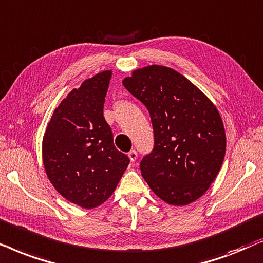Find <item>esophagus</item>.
I'll list each match as a JSON object with an SVG mask.
<instances>
[{
	"mask_svg": "<svg viewBox=\"0 0 263 263\" xmlns=\"http://www.w3.org/2000/svg\"><path fill=\"white\" fill-rule=\"evenodd\" d=\"M128 157H129V160H131V162H135V161L137 160L138 154H137V152H136V150H131V152L128 153Z\"/></svg>",
	"mask_w": 263,
	"mask_h": 263,
	"instance_id": "34e87169",
	"label": "esophagus"
}]
</instances>
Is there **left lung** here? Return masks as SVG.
I'll use <instances>...</instances> for the list:
<instances>
[{"instance_id": "obj_1", "label": "left lung", "mask_w": 263, "mask_h": 263, "mask_svg": "<svg viewBox=\"0 0 263 263\" xmlns=\"http://www.w3.org/2000/svg\"><path fill=\"white\" fill-rule=\"evenodd\" d=\"M122 84L152 119L154 148L139 164L143 178L170 204L196 201L214 181L225 157L218 109L190 80L164 66L137 69Z\"/></svg>"}]
</instances>
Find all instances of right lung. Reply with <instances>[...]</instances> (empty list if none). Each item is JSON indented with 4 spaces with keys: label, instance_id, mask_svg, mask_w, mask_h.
Instances as JSON below:
<instances>
[{
    "label": "right lung",
    "instance_id": "obj_1",
    "mask_svg": "<svg viewBox=\"0 0 263 263\" xmlns=\"http://www.w3.org/2000/svg\"><path fill=\"white\" fill-rule=\"evenodd\" d=\"M111 71L73 89L59 104L43 138L45 172L60 195L83 208L107 201L127 168V155L114 146L103 117Z\"/></svg>",
    "mask_w": 263,
    "mask_h": 263
}]
</instances>
